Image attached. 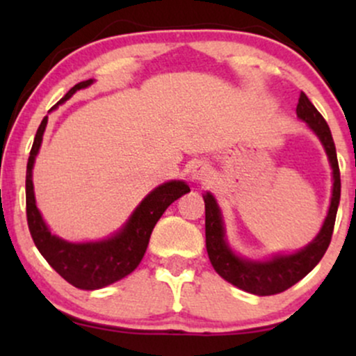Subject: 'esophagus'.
<instances>
[{"label":"esophagus","instance_id":"esophagus-1","mask_svg":"<svg viewBox=\"0 0 356 356\" xmlns=\"http://www.w3.org/2000/svg\"><path fill=\"white\" fill-rule=\"evenodd\" d=\"M211 164L209 162H204V161H199L195 162V164H192L191 167V177L194 179V181H207V179H211Z\"/></svg>","mask_w":356,"mask_h":356}]
</instances>
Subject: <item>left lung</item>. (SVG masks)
Listing matches in <instances>:
<instances>
[{
  "label": "left lung",
  "instance_id": "left-lung-1",
  "mask_svg": "<svg viewBox=\"0 0 356 356\" xmlns=\"http://www.w3.org/2000/svg\"><path fill=\"white\" fill-rule=\"evenodd\" d=\"M296 115L309 127L314 136L320 138L333 170V191L328 214H326L320 232L312 243L306 244L300 251L289 252V254H275L266 259H248V257L239 256L227 243L222 212H220L216 197L211 192H206L202 195L204 202H206V248L212 268L227 283L238 286L239 289L251 293V295H277V293H283L291 288L320 263L330 246V241H332L341 192L337 149H334L328 124L305 93H301L300 100H298Z\"/></svg>",
  "mask_w": 356,
  "mask_h": 356
}]
</instances>
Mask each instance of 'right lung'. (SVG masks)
Segmentation results:
<instances>
[{
	"mask_svg": "<svg viewBox=\"0 0 356 356\" xmlns=\"http://www.w3.org/2000/svg\"><path fill=\"white\" fill-rule=\"evenodd\" d=\"M93 79L80 81L68 90L67 95L58 105L65 104L75 92L87 88L93 83ZM51 108V110H53ZM48 124V115L40 124L31 147L26 165V219L35 246L65 281L80 289H100L115 283L136 269L144 257L149 246L154 226L167 207L187 192L189 186L184 181H169L150 191L142 202L130 214L120 229L108 236L107 239L88 241V243H70L51 234L50 227L44 222L42 212L36 207L33 189V165L43 142V134Z\"/></svg>",
	"mask_w": 356,
	"mask_h": 356,
	"instance_id": "obj_1",
	"label": "right lung"
}]
</instances>
